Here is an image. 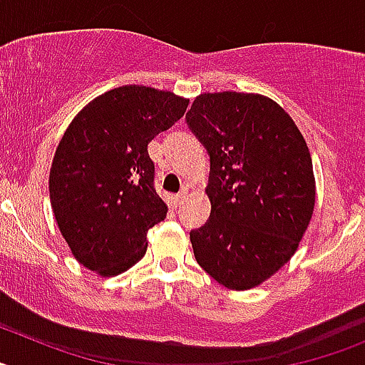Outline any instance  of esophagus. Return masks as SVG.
I'll list each match as a JSON object with an SVG mask.
<instances>
[{"label":"esophagus","mask_w":365,"mask_h":365,"mask_svg":"<svg viewBox=\"0 0 365 365\" xmlns=\"http://www.w3.org/2000/svg\"><path fill=\"white\" fill-rule=\"evenodd\" d=\"M186 195H188V190H186V188H182L179 193H177V195H173V197H172L173 206L182 205V202H185V199H186Z\"/></svg>","instance_id":"esophagus-1"}]
</instances>
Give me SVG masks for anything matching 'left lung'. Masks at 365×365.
I'll return each instance as SVG.
<instances>
[{
    "instance_id": "left-lung-1",
    "label": "left lung",
    "mask_w": 365,
    "mask_h": 365,
    "mask_svg": "<svg viewBox=\"0 0 365 365\" xmlns=\"http://www.w3.org/2000/svg\"><path fill=\"white\" fill-rule=\"evenodd\" d=\"M186 124L210 155V219L190 232L199 265L232 291L257 287L298 250L314 210V173L298 125L254 93H205Z\"/></svg>"
}]
</instances>
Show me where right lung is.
<instances>
[{"label": "right lung", "instance_id": "right-lung-1", "mask_svg": "<svg viewBox=\"0 0 365 365\" xmlns=\"http://www.w3.org/2000/svg\"><path fill=\"white\" fill-rule=\"evenodd\" d=\"M186 108L170 91L122 86L96 96L66 130L51 166V206L86 269L117 276L146 254L148 230L168 212L148 144Z\"/></svg>", "mask_w": 365, "mask_h": 365}]
</instances>
